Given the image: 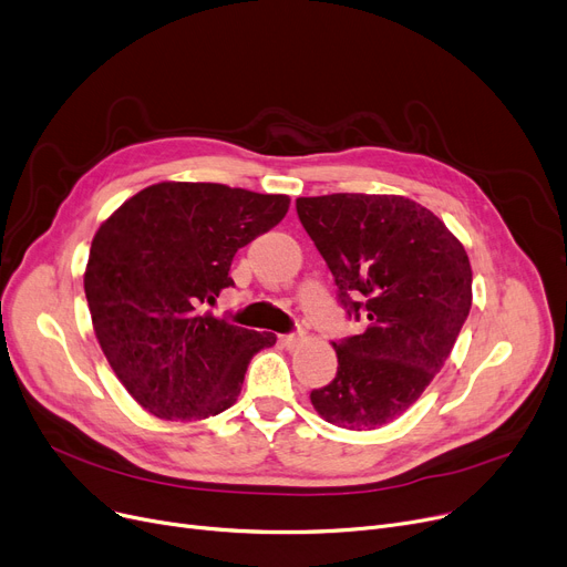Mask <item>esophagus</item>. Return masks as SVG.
<instances>
[{"mask_svg":"<svg viewBox=\"0 0 567 567\" xmlns=\"http://www.w3.org/2000/svg\"><path fill=\"white\" fill-rule=\"evenodd\" d=\"M306 340V336L299 331V333H287V336H280V342H282V347H287V349H296L299 347L301 342Z\"/></svg>","mask_w":567,"mask_h":567,"instance_id":"34e87169","label":"esophagus"}]
</instances>
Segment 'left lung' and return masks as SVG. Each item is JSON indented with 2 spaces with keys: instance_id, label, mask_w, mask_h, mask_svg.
Masks as SVG:
<instances>
[{
  "instance_id": "8db88e82",
  "label": "left lung",
  "mask_w": 567,
  "mask_h": 567,
  "mask_svg": "<svg viewBox=\"0 0 567 567\" xmlns=\"http://www.w3.org/2000/svg\"><path fill=\"white\" fill-rule=\"evenodd\" d=\"M363 333L333 342L336 379L310 393L323 421L377 430L402 415L449 359L471 310V264L430 208L402 195L296 199Z\"/></svg>"
}]
</instances>
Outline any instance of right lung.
I'll list each match as a JSON object with an SVG mask.
<instances>
[{
    "instance_id": "add662e5",
    "label": "right lung",
    "mask_w": 567,
    "mask_h": 567,
    "mask_svg": "<svg viewBox=\"0 0 567 567\" xmlns=\"http://www.w3.org/2000/svg\"><path fill=\"white\" fill-rule=\"evenodd\" d=\"M287 195L223 184L163 182L99 227L84 271L94 333L116 379L165 421H202L229 409L252 355L274 347L204 303L231 287L238 248L276 227Z\"/></svg>"
}]
</instances>
